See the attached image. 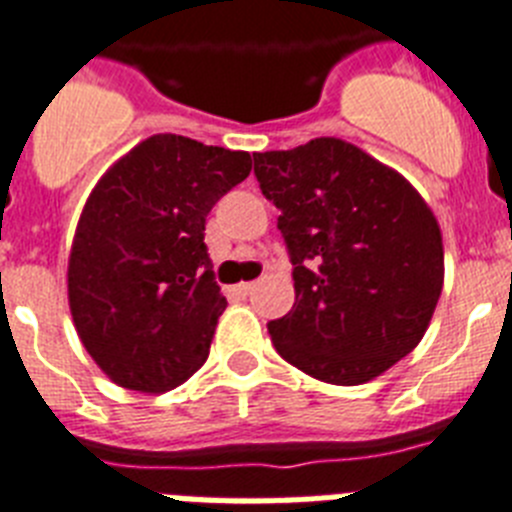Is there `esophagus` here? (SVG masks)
Masks as SVG:
<instances>
[{
	"mask_svg": "<svg viewBox=\"0 0 512 512\" xmlns=\"http://www.w3.org/2000/svg\"><path fill=\"white\" fill-rule=\"evenodd\" d=\"M255 286H257V283H252V281L239 283V286H236V294H239V296H249V294H252V291H255Z\"/></svg>",
	"mask_w": 512,
	"mask_h": 512,
	"instance_id": "34e87169",
	"label": "esophagus"
}]
</instances>
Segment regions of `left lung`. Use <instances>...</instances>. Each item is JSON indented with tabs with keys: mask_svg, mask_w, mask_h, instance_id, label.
I'll use <instances>...</instances> for the list:
<instances>
[{
	"mask_svg": "<svg viewBox=\"0 0 512 512\" xmlns=\"http://www.w3.org/2000/svg\"><path fill=\"white\" fill-rule=\"evenodd\" d=\"M294 265V307L268 322L278 354L330 385H362L414 351L435 315L445 252L435 213L395 169L315 137L255 153Z\"/></svg>",
	"mask_w": 512,
	"mask_h": 512,
	"instance_id": "obj_1",
	"label": "left lung"
}]
</instances>
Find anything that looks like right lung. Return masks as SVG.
Returning a JSON list of instances; mask_svg holds the SVG:
<instances>
[{
    "mask_svg": "<svg viewBox=\"0 0 512 512\" xmlns=\"http://www.w3.org/2000/svg\"><path fill=\"white\" fill-rule=\"evenodd\" d=\"M249 171L247 150L166 132L111 163L85 200L67 299L85 351L119 388L166 393L208 359L226 296L205 218Z\"/></svg>",
    "mask_w": 512,
    "mask_h": 512,
    "instance_id": "add662e5",
    "label": "right lung"
}]
</instances>
